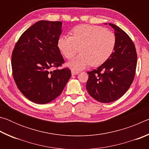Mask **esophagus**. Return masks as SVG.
Instances as JSON below:
<instances>
[{"mask_svg":"<svg viewBox=\"0 0 149 149\" xmlns=\"http://www.w3.org/2000/svg\"><path fill=\"white\" fill-rule=\"evenodd\" d=\"M79 74V72H77V71H75V70H72V74L73 75H77V74Z\"/></svg>","mask_w":149,"mask_h":149,"instance_id":"1","label":"esophagus"}]
</instances>
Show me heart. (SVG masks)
<instances>
[{
    "label": "heart",
    "mask_w": 149,
    "mask_h": 149,
    "mask_svg": "<svg viewBox=\"0 0 149 149\" xmlns=\"http://www.w3.org/2000/svg\"><path fill=\"white\" fill-rule=\"evenodd\" d=\"M72 36L62 35L58 47L66 58H71L78 51L79 55L68 62L73 70H83L91 64L98 66L104 63L114 51L116 37L114 33L102 27L80 25L72 31Z\"/></svg>",
    "instance_id": "heart-1"
}]
</instances>
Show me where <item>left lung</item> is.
<instances>
[{"instance_id": "8db88e82", "label": "left lung", "mask_w": 149, "mask_h": 149, "mask_svg": "<svg viewBox=\"0 0 149 149\" xmlns=\"http://www.w3.org/2000/svg\"><path fill=\"white\" fill-rule=\"evenodd\" d=\"M116 45L111 56L89 74L86 88L97 101L114 102L125 94L134 79L137 66V52L134 43L126 33L113 24Z\"/></svg>"}]
</instances>
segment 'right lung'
Wrapping results in <instances>:
<instances>
[{
    "label": "right lung",
    "instance_id": "obj_1",
    "mask_svg": "<svg viewBox=\"0 0 149 149\" xmlns=\"http://www.w3.org/2000/svg\"><path fill=\"white\" fill-rule=\"evenodd\" d=\"M62 26L61 22H36L23 33L12 52L15 83L25 97L37 104L58 97L72 75L68 68L50 70L64 63L58 47Z\"/></svg>",
    "mask_w": 149,
    "mask_h": 149
}]
</instances>
